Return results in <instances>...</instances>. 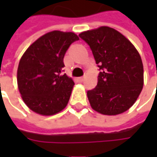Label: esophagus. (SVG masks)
Returning <instances> with one entry per match:
<instances>
[{"instance_id":"esophagus-1","label":"esophagus","mask_w":157,"mask_h":157,"mask_svg":"<svg viewBox=\"0 0 157 157\" xmlns=\"http://www.w3.org/2000/svg\"><path fill=\"white\" fill-rule=\"evenodd\" d=\"M77 80H78L80 82H83V80H84V77H78V78H77Z\"/></svg>"}]
</instances>
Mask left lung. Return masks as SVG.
<instances>
[{"mask_svg": "<svg viewBox=\"0 0 157 157\" xmlns=\"http://www.w3.org/2000/svg\"><path fill=\"white\" fill-rule=\"evenodd\" d=\"M79 36L89 44L101 70L97 86L87 92L92 109L104 115L124 113L136 102L144 85L138 50L121 33L107 26Z\"/></svg>", "mask_w": 157, "mask_h": 157, "instance_id": "8db88e82", "label": "left lung"}]
</instances>
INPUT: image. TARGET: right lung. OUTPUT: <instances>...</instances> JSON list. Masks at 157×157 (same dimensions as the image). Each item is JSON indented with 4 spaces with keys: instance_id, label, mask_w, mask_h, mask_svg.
<instances>
[{
    "instance_id": "right-lung-1",
    "label": "right lung",
    "mask_w": 157,
    "mask_h": 157,
    "mask_svg": "<svg viewBox=\"0 0 157 157\" xmlns=\"http://www.w3.org/2000/svg\"><path fill=\"white\" fill-rule=\"evenodd\" d=\"M76 40L75 33L55 30L39 38L22 55L17 86L23 102L36 113L55 115L68 104L75 83L61 72L65 52Z\"/></svg>"
}]
</instances>
